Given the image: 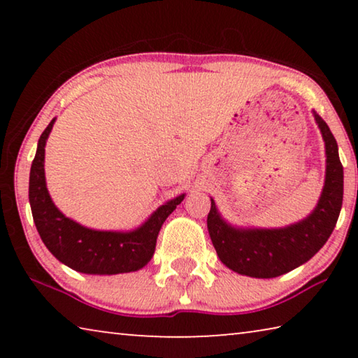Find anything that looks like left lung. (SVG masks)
<instances>
[{
  "instance_id": "8db88e82",
  "label": "left lung",
  "mask_w": 358,
  "mask_h": 358,
  "mask_svg": "<svg viewBox=\"0 0 358 358\" xmlns=\"http://www.w3.org/2000/svg\"><path fill=\"white\" fill-rule=\"evenodd\" d=\"M325 141L327 172L322 196L316 210L300 222L284 229H234L217 213L211 199L207 217L210 238L221 262L240 275L276 278L310 260L336 226L343 205L344 173L338 143L325 121L314 112Z\"/></svg>"
}]
</instances>
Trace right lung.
Here are the masks:
<instances>
[{
  "instance_id": "obj_1",
  "label": "right lung",
  "mask_w": 358,
  "mask_h": 358,
  "mask_svg": "<svg viewBox=\"0 0 358 358\" xmlns=\"http://www.w3.org/2000/svg\"><path fill=\"white\" fill-rule=\"evenodd\" d=\"M53 123L55 120L42 132L29 172V205L36 229L47 250L59 262L80 273L117 275L142 268L153 257L162 224L183 201L185 194L157 208L143 226L132 232H101L80 226L59 213L45 186V141Z\"/></svg>"
}]
</instances>
